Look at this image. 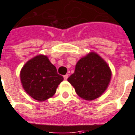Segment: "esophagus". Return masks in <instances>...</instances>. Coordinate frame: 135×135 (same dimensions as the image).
<instances>
[{
    "mask_svg": "<svg viewBox=\"0 0 135 135\" xmlns=\"http://www.w3.org/2000/svg\"><path fill=\"white\" fill-rule=\"evenodd\" d=\"M68 77H69V75H68V74H66V75H64V78L65 80H67Z\"/></svg>",
    "mask_w": 135,
    "mask_h": 135,
    "instance_id": "obj_1",
    "label": "esophagus"
}]
</instances>
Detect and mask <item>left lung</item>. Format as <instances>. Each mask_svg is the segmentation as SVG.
<instances>
[{"label":"left lung","mask_w":135,"mask_h":135,"mask_svg":"<svg viewBox=\"0 0 135 135\" xmlns=\"http://www.w3.org/2000/svg\"><path fill=\"white\" fill-rule=\"evenodd\" d=\"M111 70L107 63L95 52L82 58L67 80L77 94L85 100H94L107 89L111 79Z\"/></svg>","instance_id":"8db88e82"}]
</instances>
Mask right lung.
<instances>
[{"label":"right lung","mask_w":135,"mask_h":135,"mask_svg":"<svg viewBox=\"0 0 135 135\" xmlns=\"http://www.w3.org/2000/svg\"><path fill=\"white\" fill-rule=\"evenodd\" d=\"M20 80L23 88L32 98L45 101L55 94L64 77L58 74L47 56L40 55L25 64L20 71Z\"/></svg>","instance_id":"add662e5"}]
</instances>
